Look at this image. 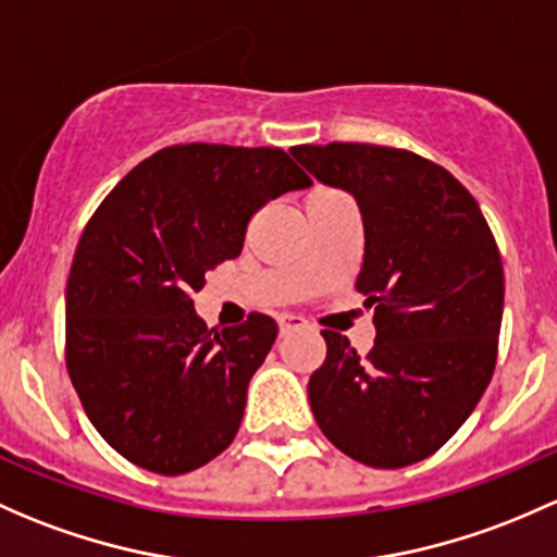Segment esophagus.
Segmentation results:
<instances>
[{"label":"esophagus","instance_id":"34e87169","mask_svg":"<svg viewBox=\"0 0 557 557\" xmlns=\"http://www.w3.org/2000/svg\"><path fill=\"white\" fill-rule=\"evenodd\" d=\"M277 325H280V333H290V331H298V327L307 325V320H304L301 314H280Z\"/></svg>","mask_w":557,"mask_h":557}]
</instances>
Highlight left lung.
Listing matches in <instances>:
<instances>
[{
  "label": "left lung",
  "instance_id": "obj_1",
  "mask_svg": "<svg viewBox=\"0 0 557 557\" xmlns=\"http://www.w3.org/2000/svg\"><path fill=\"white\" fill-rule=\"evenodd\" d=\"M290 154L357 200L366 253L355 288L376 342L357 355L323 331L309 403L327 441L379 470L417 465L475 411L499 352L505 272L475 197L446 168L373 144L294 146Z\"/></svg>",
  "mask_w": 557,
  "mask_h": 557
}]
</instances>
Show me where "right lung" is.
I'll list each match as a JSON object with an SVG mask.
<instances>
[{
  "label": "right lung",
  "mask_w": 557,
  "mask_h": 557,
  "mask_svg": "<svg viewBox=\"0 0 557 557\" xmlns=\"http://www.w3.org/2000/svg\"><path fill=\"white\" fill-rule=\"evenodd\" d=\"M312 178L283 149L175 144L133 168L82 232L66 283V371L116 454L184 475L230 448L269 314L205 325L191 290L239 256L250 219Z\"/></svg>",
  "instance_id": "add662e5"
}]
</instances>
